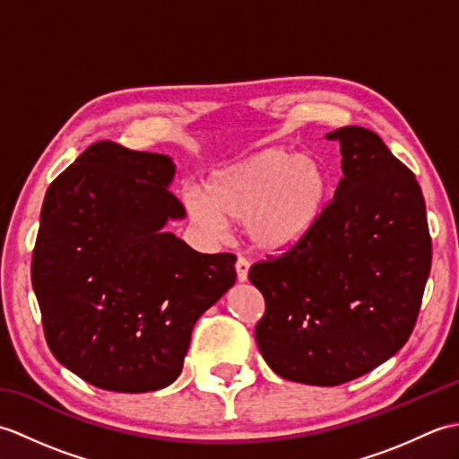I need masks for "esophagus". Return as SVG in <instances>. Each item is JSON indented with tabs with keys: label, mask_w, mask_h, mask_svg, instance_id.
<instances>
[{
	"label": "esophagus",
	"mask_w": 459,
	"mask_h": 459,
	"mask_svg": "<svg viewBox=\"0 0 459 459\" xmlns=\"http://www.w3.org/2000/svg\"><path fill=\"white\" fill-rule=\"evenodd\" d=\"M248 260L247 258H242V256H238L237 258V264H235V268H237V278H238V281H247L248 280Z\"/></svg>",
	"instance_id": "obj_1"
}]
</instances>
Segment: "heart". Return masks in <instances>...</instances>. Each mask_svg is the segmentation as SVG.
<instances>
[{
  "label": "heart",
  "instance_id": "1",
  "mask_svg": "<svg viewBox=\"0 0 459 459\" xmlns=\"http://www.w3.org/2000/svg\"><path fill=\"white\" fill-rule=\"evenodd\" d=\"M329 189L331 171L319 155L268 148L214 175L209 195L189 187L185 209L207 232H221L227 221L247 222L252 245L280 255L316 229Z\"/></svg>",
  "mask_w": 459,
  "mask_h": 459
}]
</instances>
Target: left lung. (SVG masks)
Wrapping results in <instances>:
<instances>
[{
	"mask_svg": "<svg viewBox=\"0 0 459 459\" xmlns=\"http://www.w3.org/2000/svg\"><path fill=\"white\" fill-rule=\"evenodd\" d=\"M333 201L309 235L248 278L266 301L262 357L294 383L335 386L391 359L411 337L432 264L414 173L375 132L345 126Z\"/></svg>",
	"mask_w": 459,
	"mask_h": 459,
	"instance_id": "left-lung-1",
	"label": "left lung"
}]
</instances>
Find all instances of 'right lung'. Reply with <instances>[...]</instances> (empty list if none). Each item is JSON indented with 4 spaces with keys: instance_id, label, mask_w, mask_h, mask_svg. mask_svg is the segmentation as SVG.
<instances>
[{
    "instance_id": "add662e5",
    "label": "right lung",
    "mask_w": 459,
    "mask_h": 459,
    "mask_svg": "<svg viewBox=\"0 0 459 459\" xmlns=\"http://www.w3.org/2000/svg\"><path fill=\"white\" fill-rule=\"evenodd\" d=\"M173 178L169 155L96 142L45 195L31 264L45 339L104 391L171 385L193 325L235 286V255H201L165 232L185 219Z\"/></svg>"
}]
</instances>
